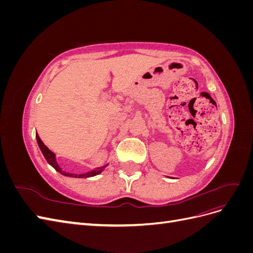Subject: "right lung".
Masks as SVG:
<instances>
[{
	"instance_id": "1",
	"label": "right lung",
	"mask_w": 253,
	"mask_h": 253,
	"mask_svg": "<svg viewBox=\"0 0 253 253\" xmlns=\"http://www.w3.org/2000/svg\"><path fill=\"white\" fill-rule=\"evenodd\" d=\"M37 137V141H38V144H39V148L42 152V154L44 155L45 159L47 160V163L55 169L56 171H58L60 174H62L64 176H68V177H76V178H86V177H91V176H95V175H98L100 174L102 172V170L104 169L105 167H108V165L106 166H103V167H100V168H97V169L93 170V171H89V172H86V173H83V174H73V173H67L65 171H62L61 170V168L59 167V165L57 164L56 162V155L55 153L51 152L46 145H45L43 143V141L41 140V138L39 137V135H36Z\"/></svg>"
}]
</instances>
